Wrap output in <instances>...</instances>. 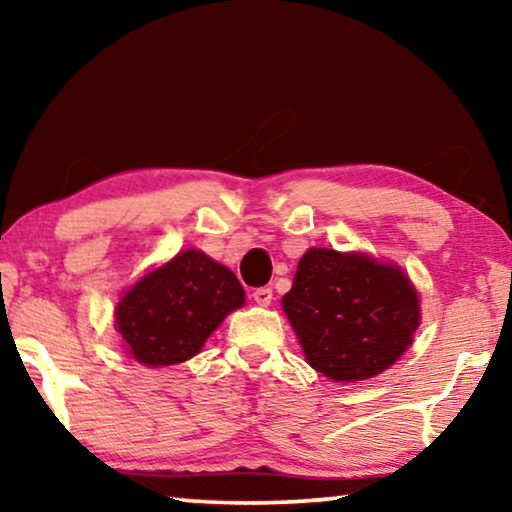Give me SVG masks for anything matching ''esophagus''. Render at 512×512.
<instances>
[{"mask_svg": "<svg viewBox=\"0 0 512 512\" xmlns=\"http://www.w3.org/2000/svg\"><path fill=\"white\" fill-rule=\"evenodd\" d=\"M253 298H255V302L257 305H262V307H268L271 305V300H273V291L268 289V287H262V289H255L253 291Z\"/></svg>", "mask_w": 512, "mask_h": 512, "instance_id": "obj_1", "label": "esophagus"}]
</instances>
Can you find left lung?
Listing matches in <instances>:
<instances>
[{
  "mask_svg": "<svg viewBox=\"0 0 512 512\" xmlns=\"http://www.w3.org/2000/svg\"><path fill=\"white\" fill-rule=\"evenodd\" d=\"M309 366L334 381L391 368L420 323L418 293L400 268L311 248L282 298Z\"/></svg>",
  "mask_w": 512,
  "mask_h": 512,
  "instance_id": "8db88e82",
  "label": "left lung"
}]
</instances>
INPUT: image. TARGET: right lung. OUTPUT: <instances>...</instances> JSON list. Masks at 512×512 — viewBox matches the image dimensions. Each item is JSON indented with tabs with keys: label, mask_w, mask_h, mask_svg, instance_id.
<instances>
[{
	"label": "right lung",
	"mask_w": 512,
	"mask_h": 512,
	"mask_svg": "<svg viewBox=\"0 0 512 512\" xmlns=\"http://www.w3.org/2000/svg\"><path fill=\"white\" fill-rule=\"evenodd\" d=\"M230 268L201 250H185L144 275L117 305V329L133 359L171 366L192 359L221 320L244 305Z\"/></svg>",
	"instance_id": "obj_1"
}]
</instances>
